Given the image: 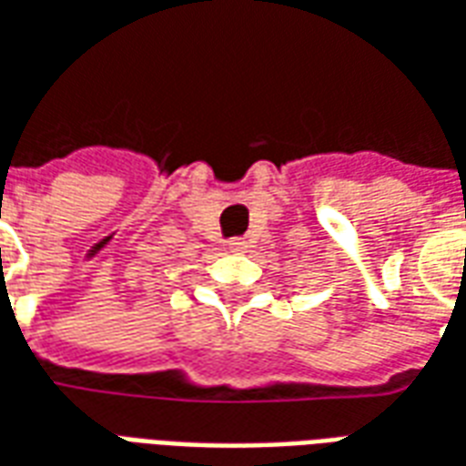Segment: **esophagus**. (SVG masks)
Here are the masks:
<instances>
[{
	"label": "esophagus",
	"instance_id": "esophagus-1",
	"mask_svg": "<svg viewBox=\"0 0 466 466\" xmlns=\"http://www.w3.org/2000/svg\"><path fill=\"white\" fill-rule=\"evenodd\" d=\"M228 248L236 250V253H243V250L248 248V243H246V238H230L228 240Z\"/></svg>",
	"mask_w": 466,
	"mask_h": 466
}]
</instances>
